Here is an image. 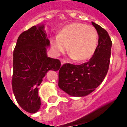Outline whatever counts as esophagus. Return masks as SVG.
I'll return each instance as SVG.
<instances>
[{
  "label": "esophagus",
  "instance_id": "esophagus-1",
  "mask_svg": "<svg viewBox=\"0 0 127 127\" xmlns=\"http://www.w3.org/2000/svg\"><path fill=\"white\" fill-rule=\"evenodd\" d=\"M60 60H61V64H64L65 63H66V61H65V60H64V58H61Z\"/></svg>",
  "mask_w": 127,
  "mask_h": 127
}]
</instances>
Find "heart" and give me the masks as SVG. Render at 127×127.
Wrapping results in <instances>:
<instances>
[{"instance_id": "1", "label": "heart", "mask_w": 127, "mask_h": 127, "mask_svg": "<svg viewBox=\"0 0 127 127\" xmlns=\"http://www.w3.org/2000/svg\"><path fill=\"white\" fill-rule=\"evenodd\" d=\"M69 45L71 57L78 62L89 60L98 45V32L93 26L74 22L66 25L52 39V46L56 54L65 52Z\"/></svg>"}]
</instances>
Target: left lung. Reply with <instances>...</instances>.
<instances>
[{
	"mask_svg": "<svg viewBox=\"0 0 127 127\" xmlns=\"http://www.w3.org/2000/svg\"><path fill=\"white\" fill-rule=\"evenodd\" d=\"M98 34L97 48L90 61L82 64L65 63L59 69L58 86L73 96H84L93 92L103 82L109 69L112 40L107 32L92 22Z\"/></svg>",
	"mask_w": 127,
	"mask_h": 127,
	"instance_id": "left-lung-1",
	"label": "left lung"
}]
</instances>
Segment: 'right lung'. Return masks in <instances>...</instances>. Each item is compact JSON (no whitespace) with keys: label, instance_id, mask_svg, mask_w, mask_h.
<instances>
[{"label":"right lung","instance_id":"right-lung-1","mask_svg":"<svg viewBox=\"0 0 127 127\" xmlns=\"http://www.w3.org/2000/svg\"><path fill=\"white\" fill-rule=\"evenodd\" d=\"M43 25L33 26L19 36L13 53L11 84L15 99L26 112L35 113L40 108L39 86L49 70L61 67L58 59L47 57L45 47L50 41Z\"/></svg>","mask_w":127,"mask_h":127}]
</instances>
